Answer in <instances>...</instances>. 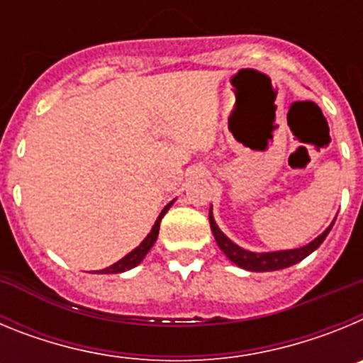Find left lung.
<instances>
[{
	"instance_id": "1",
	"label": "left lung",
	"mask_w": 363,
	"mask_h": 363,
	"mask_svg": "<svg viewBox=\"0 0 363 363\" xmlns=\"http://www.w3.org/2000/svg\"><path fill=\"white\" fill-rule=\"evenodd\" d=\"M209 221H211V229H213L214 238H216L218 247H220L221 251L225 252L227 258L230 262L238 265V267L247 269V271H255V272H264V271H278V269H285V267H291V265L298 264L301 259L309 256L311 252L316 251L322 242L325 240V236L329 234L331 230L333 223L320 234L318 238L313 240L311 243H307L306 247H300V249H291V251H278V252H251V251H245L242 247H238L236 243L230 242L227 238L225 234L221 233L218 229L216 221H214L213 213H209Z\"/></svg>"
}]
</instances>
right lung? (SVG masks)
Segmentation results:
<instances>
[{
    "label": "right lung",
    "mask_w": 363,
    "mask_h": 363,
    "mask_svg": "<svg viewBox=\"0 0 363 363\" xmlns=\"http://www.w3.org/2000/svg\"><path fill=\"white\" fill-rule=\"evenodd\" d=\"M171 205H172V201L169 205H167L165 209L162 211V214H160V218H158V220H156V223H154V227H152V230H150V233H149V236H147V238L143 240V242L140 243V245H138L136 249H134V251H130L129 255L123 256V258H121L120 262H116V264H112L111 267L104 269V271H99V272H101V274H118V272L129 271V269L136 267V265L140 264V262H142L143 258H145L147 252L150 251V247L154 245V242H156V238H158L160 221H162L163 214H165L167 211H169V207H171Z\"/></svg>",
    "instance_id": "right-lung-1"
}]
</instances>
